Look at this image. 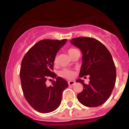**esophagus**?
Returning a JSON list of instances; mask_svg holds the SVG:
<instances>
[{"mask_svg": "<svg viewBox=\"0 0 129 129\" xmlns=\"http://www.w3.org/2000/svg\"><path fill=\"white\" fill-rule=\"evenodd\" d=\"M68 84H69V85H73L75 84V81H69L68 82Z\"/></svg>", "mask_w": 129, "mask_h": 129, "instance_id": "34e87169", "label": "esophagus"}]
</instances>
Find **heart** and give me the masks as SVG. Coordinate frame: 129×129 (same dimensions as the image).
Returning a JSON list of instances; mask_svg holds the SVG:
<instances>
[{
  "label": "heart",
  "instance_id": "b5f03b06",
  "mask_svg": "<svg viewBox=\"0 0 129 129\" xmlns=\"http://www.w3.org/2000/svg\"><path fill=\"white\" fill-rule=\"evenodd\" d=\"M76 49L75 48H70V49L68 50V52H69V54L70 55L72 53L74 52L75 51H76ZM57 61H58V58H57V56H56L54 57V63H57ZM59 75L60 76L62 77V78H68V79H70V78H72L75 75V73H74L73 72L70 70L68 69H63L62 70L60 71L59 73Z\"/></svg>",
  "mask_w": 129,
  "mask_h": 129
}]
</instances>
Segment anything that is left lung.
Here are the masks:
<instances>
[{
  "label": "left lung",
  "mask_w": 129,
  "mask_h": 129,
  "mask_svg": "<svg viewBox=\"0 0 129 129\" xmlns=\"http://www.w3.org/2000/svg\"><path fill=\"white\" fill-rule=\"evenodd\" d=\"M82 53L79 77L89 75L90 82L84 84L83 90L77 95L79 101L87 107L102 105L110 97L116 82V67L110 51L100 41L92 38L79 37L70 41Z\"/></svg>",
  "instance_id": "obj_1"
}]
</instances>
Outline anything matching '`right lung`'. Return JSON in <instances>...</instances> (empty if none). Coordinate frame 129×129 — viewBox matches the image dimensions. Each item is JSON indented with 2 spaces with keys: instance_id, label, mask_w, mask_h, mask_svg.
Returning <instances> with one entry per match:
<instances>
[{
  "instance_id": "obj_1",
  "label": "right lung",
  "mask_w": 129,
  "mask_h": 129,
  "mask_svg": "<svg viewBox=\"0 0 129 129\" xmlns=\"http://www.w3.org/2000/svg\"><path fill=\"white\" fill-rule=\"evenodd\" d=\"M67 41H40L27 51L22 60L20 78L23 95L29 104L40 113H49L57 109L63 90L69 86L66 81L53 72L56 53ZM50 77L56 78V81L47 86L46 81Z\"/></svg>"
}]
</instances>
